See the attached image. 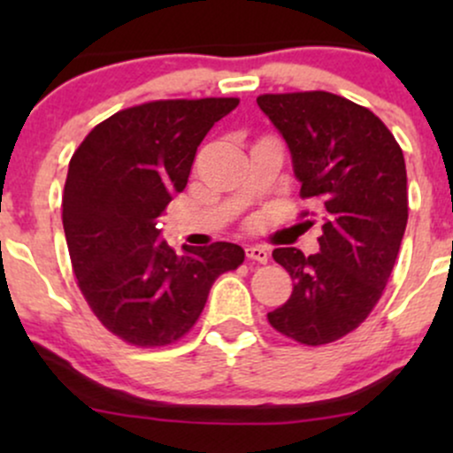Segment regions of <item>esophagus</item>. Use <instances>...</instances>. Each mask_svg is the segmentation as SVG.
I'll use <instances>...</instances> for the list:
<instances>
[{
  "label": "esophagus",
  "instance_id": "esophagus-1",
  "mask_svg": "<svg viewBox=\"0 0 453 453\" xmlns=\"http://www.w3.org/2000/svg\"><path fill=\"white\" fill-rule=\"evenodd\" d=\"M247 251V257L249 259H256L259 264H266L268 262V249L264 247H257V244H251V247L244 249Z\"/></svg>",
  "mask_w": 453,
  "mask_h": 453
}]
</instances>
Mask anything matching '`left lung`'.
<instances>
[{
    "instance_id": "obj_1",
    "label": "left lung",
    "mask_w": 453,
    "mask_h": 453,
    "mask_svg": "<svg viewBox=\"0 0 453 453\" xmlns=\"http://www.w3.org/2000/svg\"><path fill=\"white\" fill-rule=\"evenodd\" d=\"M257 106L288 142L300 196L324 209L319 253L273 251L294 292L268 321L326 345L366 319L392 274L409 217L403 149L381 119L334 93H266Z\"/></svg>"
}]
</instances>
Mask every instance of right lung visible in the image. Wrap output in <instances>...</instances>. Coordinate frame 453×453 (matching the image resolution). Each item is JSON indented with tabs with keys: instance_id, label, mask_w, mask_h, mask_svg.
<instances>
[{
	"instance_id": "right-lung-1",
	"label": "right lung",
	"mask_w": 453,
	"mask_h": 453,
	"mask_svg": "<svg viewBox=\"0 0 453 453\" xmlns=\"http://www.w3.org/2000/svg\"><path fill=\"white\" fill-rule=\"evenodd\" d=\"M236 106V97L140 104L93 127L72 155L61 204L72 268L97 319L129 345L179 341L217 277L242 264L234 242L176 253L157 230L200 142Z\"/></svg>"
}]
</instances>
